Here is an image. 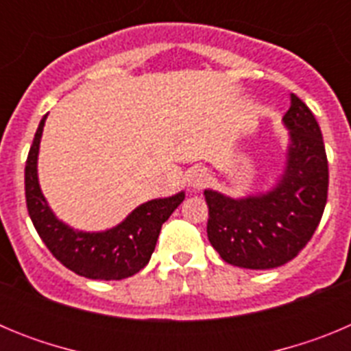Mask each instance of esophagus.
<instances>
[{
	"mask_svg": "<svg viewBox=\"0 0 351 351\" xmlns=\"http://www.w3.org/2000/svg\"><path fill=\"white\" fill-rule=\"evenodd\" d=\"M209 181V176H207L206 170L202 169H193L188 173V184L193 188V190H202L204 186Z\"/></svg>",
	"mask_w": 351,
	"mask_h": 351,
	"instance_id": "1",
	"label": "esophagus"
}]
</instances>
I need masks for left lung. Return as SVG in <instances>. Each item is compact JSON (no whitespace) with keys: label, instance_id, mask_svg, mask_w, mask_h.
Instances as JSON below:
<instances>
[{"label":"left lung","instance_id":"left-lung-1","mask_svg":"<svg viewBox=\"0 0 351 351\" xmlns=\"http://www.w3.org/2000/svg\"><path fill=\"white\" fill-rule=\"evenodd\" d=\"M288 130L285 170L271 190L226 197L206 190L207 237L230 265L265 271L299 255L327 204L328 163L320 126L299 96L283 116Z\"/></svg>","mask_w":351,"mask_h":351}]
</instances>
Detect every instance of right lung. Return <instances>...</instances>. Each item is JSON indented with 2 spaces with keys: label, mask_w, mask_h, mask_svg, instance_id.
<instances>
[{
  "label": "right lung",
  "mask_w": 351,
  "mask_h": 351,
  "mask_svg": "<svg viewBox=\"0 0 351 351\" xmlns=\"http://www.w3.org/2000/svg\"><path fill=\"white\" fill-rule=\"evenodd\" d=\"M47 116L40 121L24 170L26 204L36 232L64 267L89 280H125L147 265L161 225L184 200V191L141 204L119 225L104 232H82L61 221L38 182V151Z\"/></svg>",
  "instance_id": "add662e5"
}]
</instances>
